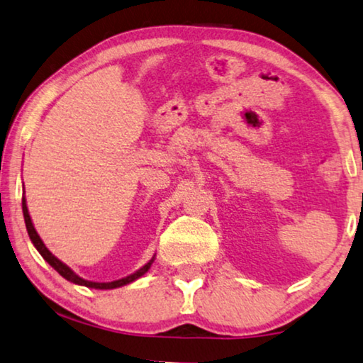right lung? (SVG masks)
<instances>
[{
    "mask_svg": "<svg viewBox=\"0 0 363 363\" xmlns=\"http://www.w3.org/2000/svg\"><path fill=\"white\" fill-rule=\"evenodd\" d=\"M23 213H24V222H26V228H28V233H29L30 242H33L34 247L38 248V252L40 253V257H43V258L45 259V262H48V263L50 264V267H52V268L55 269V272H57V273L60 274V277L65 278V279H67V281H70V283H75V284H80V286H86V288H95V289H113V288H120V286L128 284V283H131V281H135V279H138L140 277H143V274H145V273L147 272V269L151 268L152 262H155V257H152V258L150 259V262H147L143 268L138 269L136 273H133V274H130V277H126V278H121V279H118V281H111V283H94V281H86V279L77 277V274H75V273L72 272V269H70V268L67 267V264H64L62 262H60V259L55 258L54 255L50 253L48 248H45L44 242H43V240H40L38 232H35L33 222H30V217H29V212H28V207H26V201H24V199H23Z\"/></svg>",
    "mask_w": 363,
    "mask_h": 363,
    "instance_id": "add662e5",
    "label": "right lung"
}]
</instances>
